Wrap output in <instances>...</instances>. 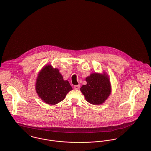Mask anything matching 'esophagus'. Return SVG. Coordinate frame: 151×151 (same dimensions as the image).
I'll return each instance as SVG.
<instances>
[{
  "instance_id": "34e87169",
  "label": "esophagus",
  "mask_w": 151,
  "mask_h": 151,
  "mask_svg": "<svg viewBox=\"0 0 151 151\" xmlns=\"http://www.w3.org/2000/svg\"><path fill=\"white\" fill-rule=\"evenodd\" d=\"M80 88V85H77V86H74V88L76 89H79Z\"/></svg>"
}]
</instances>
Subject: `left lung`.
Returning <instances> with one entry per match:
<instances>
[{
	"label": "left lung",
	"mask_w": 151,
	"mask_h": 151,
	"mask_svg": "<svg viewBox=\"0 0 151 151\" xmlns=\"http://www.w3.org/2000/svg\"><path fill=\"white\" fill-rule=\"evenodd\" d=\"M86 85L81 87L80 91L86 101L94 105L105 102L111 93V88L109 77L105 72L94 73L86 78Z\"/></svg>",
	"instance_id": "obj_1"
}]
</instances>
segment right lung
Masks as SVG:
<instances>
[{
	"label": "right lung",
	"mask_w": 151,
	"mask_h": 151,
	"mask_svg": "<svg viewBox=\"0 0 151 151\" xmlns=\"http://www.w3.org/2000/svg\"><path fill=\"white\" fill-rule=\"evenodd\" d=\"M35 89L38 96L45 103L55 105L62 101L73 88L67 80H63L59 69L49 64L39 72Z\"/></svg>",
	"instance_id": "add662e5"
}]
</instances>
